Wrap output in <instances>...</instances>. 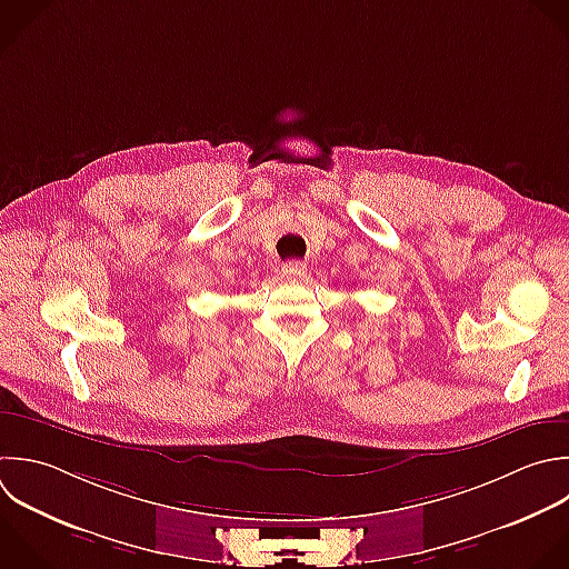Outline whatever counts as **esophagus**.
I'll list each match as a JSON object with an SVG mask.
<instances>
[{
	"label": "esophagus",
	"instance_id": "esophagus-1",
	"mask_svg": "<svg viewBox=\"0 0 569 569\" xmlns=\"http://www.w3.org/2000/svg\"><path fill=\"white\" fill-rule=\"evenodd\" d=\"M305 273H307V264H305V262L291 260V262H284V264H282V276H284L287 280H300V278H305Z\"/></svg>",
	"mask_w": 569,
	"mask_h": 569
}]
</instances>
